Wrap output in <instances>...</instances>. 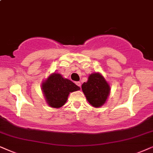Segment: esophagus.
I'll list each match as a JSON object with an SVG mask.
<instances>
[{
	"label": "esophagus",
	"mask_w": 153,
	"mask_h": 153,
	"mask_svg": "<svg viewBox=\"0 0 153 153\" xmlns=\"http://www.w3.org/2000/svg\"><path fill=\"white\" fill-rule=\"evenodd\" d=\"M75 84H76L77 85H78V86H79L81 88V83H80V82H75Z\"/></svg>",
	"instance_id": "34e87169"
}]
</instances>
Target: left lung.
<instances>
[{"instance_id":"obj_1","label":"left lung","mask_w":153,"mask_h":153,"mask_svg":"<svg viewBox=\"0 0 153 153\" xmlns=\"http://www.w3.org/2000/svg\"><path fill=\"white\" fill-rule=\"evenodd\" d=\"M82 90L87 101L92 106L99 108L105 103L111 88L102 75L94 73L89 75L87 82L82 85Z\"/></svg>"}]
</instances>
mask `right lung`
<instances>
[{
	"instance_id": "add662e5",
	"label": "right lung",
	"mask_w": 153,
	"mask_h": 153,
	"mask_svg": "<svg viewBox=\"0 0 153 153\" xmlns=\"http://www.w3.org/2000/svg\"><path fill=\"white\" fill-rule=\"evenodd\" d=\"M80 88L59 73H52L42 82V90L48 104L52 108H61L67 101L69 94Z\"/></svg>"
}]
</instances>
